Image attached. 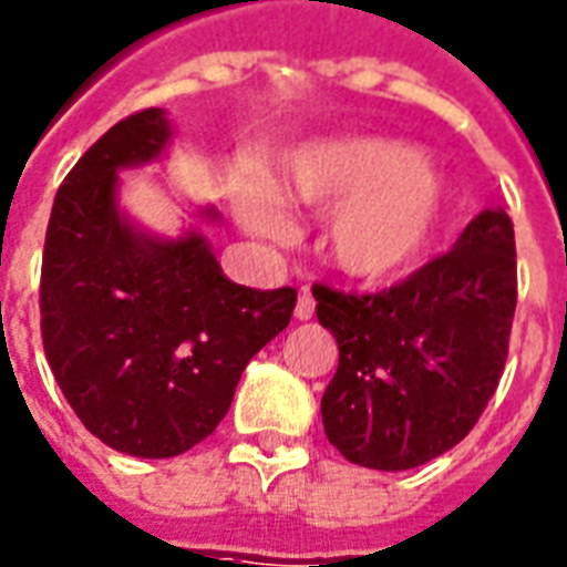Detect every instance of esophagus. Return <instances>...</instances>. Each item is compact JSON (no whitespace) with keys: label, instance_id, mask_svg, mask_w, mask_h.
Here are the masks:
<instances>
[{"label":"esophagus","instance_id":"34e87169","mask_svg":"<svg viewBox=\"0 0 567 567\" xmlns=\"http://www.w3.org/2000/svg\"><path fill=\"white\" fill-rule=\"evenodd\" d=\"M311 315H315V299L308 291H302L297 299V308H293V317L297 320H311Z\"/></svg>","mask_w":567,"mask_h":567}]
</instances>
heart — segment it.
I'll list each match as a JSON object with an SVG mask.
<instances>
[{
  "instance_id": "obj_1",
  "label": "heart",
  "mask_w": 567,
  "mask_h": 567,
  "mask_svg": "<svg viewBox=\"0 0 567 567\" xmlns=\"http://www.w3.org/2000/svg\"><path fill=\"white\" fill-rule=\"evenodd\" d=\"M236 215L252 236L288 238L282 204L326 209V259L352 279L381 282L422 261L445 209L440 174L411 145L390 136H329L285 154L276 186L238 177Z\"/></svg>"
}]
</instances>
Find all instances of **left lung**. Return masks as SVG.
<instances>
[{"instance_id": "1", "label": "left lung", "mask_w": 567, "mask_h": 567, "mask_svg": "<svg viewBox=\"0 0 567 567\" xmlns=\"http://www.w3.org/2000/svg\"><path fill=\"white\" fill-rule=\"evenodd\" d=\"M338 340L320 402L329 443L358 466L404 472L440 457L481 419L507 361L515 236L501 206L468 220L445 256L379 293L317 285Z\"/></svg>"}]
</instances>
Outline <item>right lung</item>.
Returning a JSON list of instances; mask_svg holds the SVG:
<instances>
[{
  "mask_svg": "<svg viewBox=\"0 0 567 567\" xmlns=\"http://www.w3.org/2000/svg\"><path fill=\"white\" fill-rule=\"evenodd\" d=\"M163 107L113 124L63 179L45 229L40 329L86 431L131 457H177L227 416L244 367L291 323L293 288L229 282L195 220L151 233L124 209L127 168L168 156Z\"/></svg>",
  "mask_w": 567,
  "mask_h": 567,
  "instance_id": "obj_1",
  "label": "right lung"
}]
</instances>
